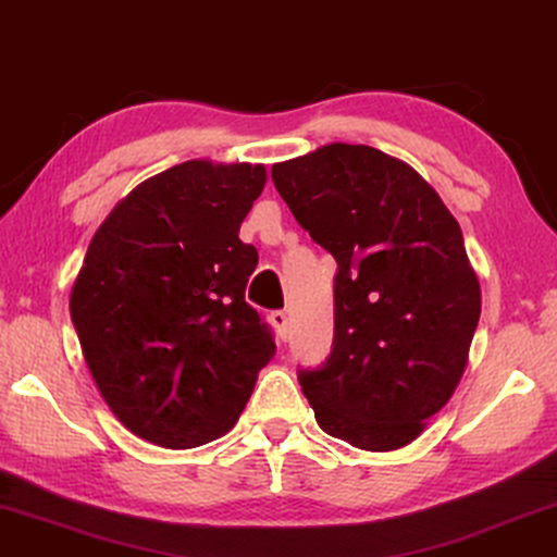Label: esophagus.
I'll use <instances>...</instances> for the list:
<instances>
[{"instance_id":"obj_1","label":"esophagus","mask_w":557,"mask_h":557,"mask_svg":"<svg viewBox=\"0 0 557 557\" xmlns=\"http://www.w3.org/2000/svg\"><path fill=\"white\" fill-rule=\"evenodd\" d=\"M270 322H272V327H275L277 337L285 339V335H287V312L285 310L270 312Z\"/></svg>"}]
</instances>
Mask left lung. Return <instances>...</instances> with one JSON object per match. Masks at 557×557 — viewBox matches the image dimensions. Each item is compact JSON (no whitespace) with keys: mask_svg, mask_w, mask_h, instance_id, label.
<instances>
[{"mask_svg":"<svg viewBox=\"0 0 557 557\" xmlns=\"http://www.w3.org/2000/svg\"><path fill=\"white\" fill-rule=\"evenodd\" d=\"M295 220L335 257V339L300 385L327 435L370 453L412 443L458 387L480 282L458 220L395 157L332 143L272 164Z\"/></svg>","mask_w":557,"mask_h":557,"instance_id":"obj_1","label":"left lung"}]
</instances>
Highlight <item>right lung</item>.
Masks as SVG:
<instances>
[{
	"mask_svg": "<svg viewBox=\"0 0 557 557\" xmlns=\"http://www.w3.org/2000/svg\"><path fill=\"white\" fill-rule=\"evenodd\" d=\"M262 164L189 160L145 180L87 247L70 312L99 395L129 433L185 450L225 435L275 339L245 302L239 225Z\"/></svg>",
	"mask_w": 557,
	"mask_h": 557,
	"instance_id": "obj_1",
	"label": "right lung"
}]
</instances>
